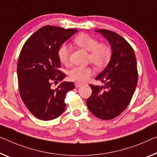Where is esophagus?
I'll list each match as a JSON object with an SVG mask.
<instances>
[{"label":"esophagus","mask_w":157,"mask_h":157,"mask_svg":"<svg viewBox=\"0 0 157 157\" xmlns=\"http://www.w3.org/2000/svg\"><path fill=\"white\" fill-rule=\"evenodd\" d=\"M81 86V83H75V87H76V88H79V87H80Z\"/></svg>","instance_id":"obj_1"}]
</instances>
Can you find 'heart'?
<instances>
[{"label":"heart","instance_id":"1","mask_svg":"<svg viewBox=\"0 0 157 157\" xmlns=\"http://www.w3.org/2000/svg\"><path fill=\"white\" fill-rule=\"evenodd\" d=\"M74 43L83 49L90 52L89 60L97 67L103 68L110 61L112 50L105 43H99L95 38L86 33H81L74 38ZM58 58L62 64H67L69 61V47L66 43L61 45L57 52ZM93 74V69L89 67H74L68 71L70 80L76 82L85 81Z\"/></svg>","mask_w":157,"mask_h":157}]
</instances>
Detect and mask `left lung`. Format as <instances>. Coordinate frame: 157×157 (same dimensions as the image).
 Here are the masks:
<instances>
[{
  "mask_svg": "<svg viewBox=\"0 0 157 157\" xmlns=\"http://www.w3.org/2000/svg\"><path fill=\"white\" fill-rule=\"evenodd\" d=\"M95 31L109 42L112 57L105 69L95 77L104 85L90 86L92 95L86 104L96 117L110 120L124 112L133 95L138 79L136 57L131 45L118 33L106 29Z\"/></svg>",
  "mask_w": 157,
  "mask_h": 157,
  "instance_id": "obj_1",
  "label": "left lung"
}]
</instances>
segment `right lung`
I'll return each instance as SVG.
<instances>
[{"label": "right lung", "mask_w": 157, "mask_h": 157, "mask_svg": "<svg viewBox=\"0 0 157 157\" xmlns=\"http://www.w3.org/2000/svg\"><path fill=\"white\" fill-rule=\"evenodd\" d=\"M78 31L54 26H43L31 35L21 50L17 63L19 90L21 100L37 119L50 121L59 117L66 107L64 98L74 88L73 82L58 83L66 77L59 70L58 49Z\"/></svg>", "instance_id": "right-lung-1"}]
</instances>
